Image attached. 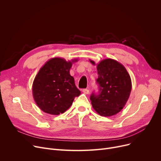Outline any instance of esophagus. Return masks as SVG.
<instances>
[{
  "instance_id": "obj_1",
  "label": "esophagus",
  "mask_w": 161,
  "mask_h": 161,
  "mask_svg": "<svg viewBox=\"0 0 161 161\" xmlns=\"http://www.w3.org/2000/svg\"><path fill=\"white\" fill-rule=\"evenodd\" d=\"M82 91H83V93H85V94H89V90L87 89H83L82 90Z\"/></svg>"
}]
</instances>
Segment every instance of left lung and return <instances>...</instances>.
Returning <instances> with one entry per match:
<instances>
[{
    "label": "left lung",
    "instance_id": "left-lung-1",
    "mask_svg": "<svg viewBox=\"0 0 161 161\" xmlns=\"http://www.w3.org/2000/svg\"><path fill=\"white\" fill-rule=\"evenodd\" d=\"M90 62L95 65V61ZM97 65L99 91L90 97L92 106L100 115L110 117L119 113L127 102L131 79L125 66L114 59H104Z\"/></svg>",
    "mask_w": 161,
    "mask_h": 161
}]
</instances>
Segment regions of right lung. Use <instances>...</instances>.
<instances>
[{
    "mask_svg": "<svg viewBox=\"0 0 161 161\" xmlns=\"http://www.w3.org/2000/svg\"><path fill=\"white\" fill-rule=\"evenodd\" d=\"M77 61L54 57L40 69L33 81L32 95L41 110L54 115L63 114L81 94L70 74L72 63Z\"/></svg>",
    "mask_w": 161,
    "mask_h": 161,
    "instance_id": "add662e5",
    "label": "right lung"
}]
</instances>
